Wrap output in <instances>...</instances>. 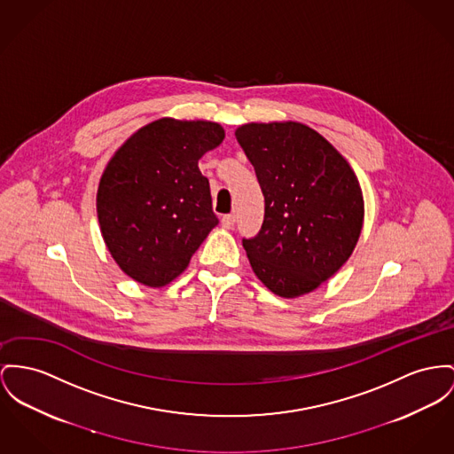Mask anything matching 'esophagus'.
<instances>
[{
    "mask_svg": "<svg viewBox=\"0 0 454 454\" xmlns=\"http://www.w3.org/2000/svg\"><path fill=\"white\" fill-rule=\"evenodd\" d=\"M234 223H236V215H234V213H229V215H223V216H222V225H223L225 229H232Z\"/></svg>",
    "mask_w": 454,
    "mask_h": 454,
    "instance_id": "obj_1",
    "label": "esophagus"
}]
</instances>
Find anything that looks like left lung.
<instances>
[{
    "mask_svg": "<svg viewBox=\"0 0 454 454\" xmlns=\"http://www.w3.org/2000/svg\"><path fill=\"white\" fill-rule=\"evenodd\" d=\"M236 137L265 196L262 229L242 238L249 263L275 294H306L331 278L358 242V179L329 141L298 121L246 123Z\"/></svg>",
    "mask_w": 454,
    "mask_h": 454,
    "instance_id": "left-lung-1",
    "label": "left lung"
}]
</instances>
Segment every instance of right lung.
Returning a JSON list of instances; mask_svg holds the SVG:
<instances>
[{
    "label": "right lung",
    "mask_w": 454,
    "mask_h": 454,
    "mask_svg": "<svg viewBox=\"0 0 454 454\" xmlns=\"http://www.w3.org/2000/svg\"><path fill=\"white\" fill-rule=\"evenodd\" d=\"M215 121L160 119L130 136L98 189V218L114 260L161 287L181 275L218 216L198 160L223 141Z\"/></svg>",
    "instance_id": "right-lung-1"
}]
</instances>
